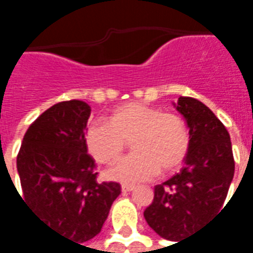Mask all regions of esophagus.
Returning <instances> with one entry per match:
<instances>
[{"instance_id": "obj_1", "label": "esophagus", "mask_w": 253, "mask_h": 253, "mask_svg": "<svg viewBox=\"0 0 253 253\" xmlns=\"http://www.w3.org/2000/svg\"><path fill=\"white\" fill-rule=\"evenodd\" d=\"M135 188L134 186H130V184H122V191L123 192H130V191H132Z\"/></svg>"}]
</instances>
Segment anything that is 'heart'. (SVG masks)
I'll use <instances>...</instances> for the list:
<instances>
[{
	"label": "heart",
	"mask_w": 253,
	"mask_h": 253,
	"mask_svg": "<svg viewBox=\"0 0 253 253\" xmlns=\"http://www.w3.org/2000/svg\"><path fill=\"white\" fill-rule=\"evenodd\" d=\"M130 141L134 153L111 167V180L137 184L150 180L159 172H173L186 159L191 138L180 115L138 101L119 105L108 121L89 125L85 132L89 153L100 164L115 161Z\"/></svg>",
	"instance_id": "obj_1"
}]
</instances>
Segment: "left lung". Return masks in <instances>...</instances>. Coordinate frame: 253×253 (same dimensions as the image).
Segmentation results:
<instances>
[{
	"label": "left lung",
	"instance_id": "8db88e82",
	"mask_svg": "<svg viewBox=\"0 0 253 253\" xmlns=\"http://www.w3.org/2000/svg\"><path fill=\"white\" fill-rule=\"evenodd\" d=\"M176 110L190 128L184 167L154 187L143 217L163 239L179 241L221 210L233 180L234 159L226 127L202 101L180 96Z\"/></svg>",
	"mask_w": 253,
	"mask_h": 253
}]
</instances>
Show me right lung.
I'll list each match as a JSON object with an SVG mask.
<instances>
[{
	"label": "right lung",
	"instance_id": "right-lung-1",
	"mask_svg": "<svg viewBox=\"0 0 253 253\" xmlns=\"http://www.w3.org/2000/svg\"><path fill=\"white\" fill-rule=\"evenodd\" d=\"M89 116L81 100L54 104L28 127L17 154L23 202L46 226L80 245L100 233L121 194L119 183H97L85 143Z\"/></svg>",
	"mask_w": 253,
	"mask_h": 253
}]
</instances>
